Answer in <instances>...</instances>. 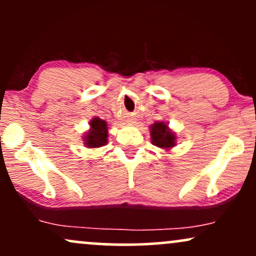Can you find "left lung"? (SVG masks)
<instances>
[{
	"mask_svg": "<svg viewBox=\"0 0 256 256\" xmlns=\"http://www.w3.org/2000/svg\"><path fill=\"white\" fill-rule=\"evenodd\" d=\"M152 144L162 149H170L176 144V134L170 130L166 122H155L150 126Z\"/></svg>",
	"mask_w": 256,
	"mask_h": 256,
	"instance_id": "1",
	"label": "left lung"
}]
</instances>
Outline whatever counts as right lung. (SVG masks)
I'll return each mask as SVG.
<instances>
[{
	"label": "right lung",
	"instance_id": "add662e5",
	"mask_svg": "<svg viewBox=\"0 0 256 256\" xmlns=\"http://www.w3.org/2000/svg\"><path fill=\"white\" fill-rule=\"evenodd\" d=\"M90 131L85 134L84 140L86 146L89 148H98L107 144L108 138V126L104 120L100 118H94L90 122Z\"/></svg>",
	"mask_w": 256,
	"mask_h": 256
}]
</instances>
